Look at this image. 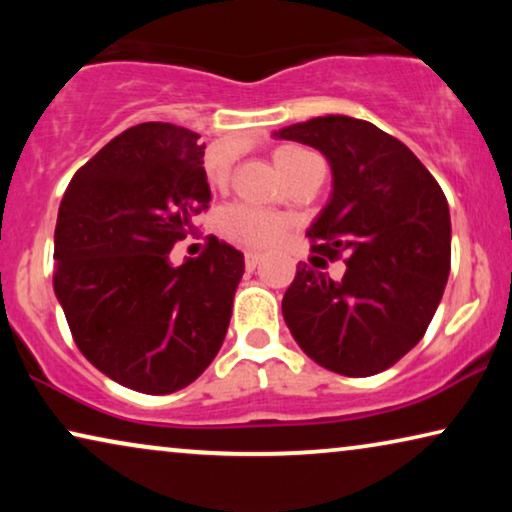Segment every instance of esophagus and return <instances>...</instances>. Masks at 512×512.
<instances>
[{
  "label": "esophagus",
  "instance_id": "esophagus-1",
  "mask_svg": "<svg viewBox=\"0 0 512 512\" xmlns=\"http://www.w3.org/2000/svg\"><path fill=\"white\" fill-rule=\"evenodd\" d=\"M244 263H247L249 272H254L258 265H261V254H256V251H247V254H244Z\"/></svg>",
  "mask_w": 512,
  "mask_h": 512
}]
</instances>
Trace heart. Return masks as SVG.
I'll return each instance as SVG.
<instances>
[{"label":"heart","instance_id":"heart-1","mask_svg":"<svg viewBox=\"0 0 512 512\" xmlns=\"http://www.w3.org/2000/svg\"><path fill=\"white\" fill-rule=\"evenodd\" d=\"M305 149H298V146H282L275 153V163L279 172L286 170V165L291 160L305 156ZM223 177L219 172H209V181H221ZM221 230L223 235H228L230 240L242 244V247L249 249H268L272 244H277L286 233V221L282 216L265 212L261 207L247 205V202H237V205L228 207L221 216Z\"/></svg>","mask_w":512,"mask_h":512}]
</instances>
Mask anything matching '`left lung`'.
Returning a JSON list of instances; mask_svg holds the SVG:
<instances>
[{
  "label": "left lung",
  "mask_w": 512,
  "mask_h": 512,
  "mask_svg": "<svg viewBox=\"0 0 512 512\" xmlns=\"http://www.w3.org/2000/svg\"><path fill=\"white\" fill-rule=\"evenodd\" d=\"M275 135L331 163V200L307 237L312 251L347 263L340 282L298 263L286 326L326 370L382 373L424 338L443 298L452 256L443 188L408 146L359 118L319 116Z\"/></svg>",
  "instance_id": "left-lung-1"
}]
</instances>
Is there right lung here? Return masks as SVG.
<instances>
[{
	"instance_id": "right-lung-1",
	"label": "right lung",
	"mask_w": 512,
	"mask_h": 512,
	"mask_svg": "<svg viewBox=\"0 0 512 512\" xmlns=\"http://www.w3.org/2000/svg\"><path fill=\"white\" fill-rule=\"evenodd\" d=\"M200 135L139 123L69 181L55 226L53 289L81 354L123 387L163 396L205 373L226 338L244 256L209 235L172 265L212 200Z\"/></svg>"
}]
</instances>
